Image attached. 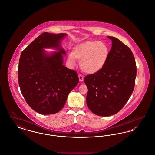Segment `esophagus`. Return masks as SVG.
Returning a JSON list of instances; mask_svg holds the SVG:
<instances>
[{"mask_svg":"<svg viewBox=\"0 0 155 155\" xmlns=\"http://www.w3.org/2000/svg\"><path fill=\"white\" fill-rule=\"evenodd\" d=\"M78 77H79L80 81H82L84 80V76L82 74H79L78 75Z\"/></svg>","mask_w":155,"mask_h":155,"instance_id":"34e87169","label":"esophagus"}]
</instances>
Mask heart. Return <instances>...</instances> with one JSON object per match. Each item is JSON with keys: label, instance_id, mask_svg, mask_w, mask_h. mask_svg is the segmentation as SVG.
Masks as SVG:
<instances>
[{"label": "heart", "instance_id": "1", "mask_svg": "<svg viewBox=\"0 0 155 155\" xmlns=\"http://www.w3.org/2000/svg\"><path fill=\"white\" fill-rule=\"evenodd\" d=\"M109 54V48L106 44L98 41H88L74 47L68 60L74 63V58L81 60V69L85 73L94 74L103 68Z\"/></svg>", "mask_w": 155, "mask_h": 155}]
</instances>
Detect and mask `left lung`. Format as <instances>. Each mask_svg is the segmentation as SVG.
<instances>
[{"instance_id":"left-lung-1","label":"left lung","mask_w":155,"mask_h":155,"mask_svg":"<svg viewBox=\"0 0 155 155\" xmlns=\"http://www.w3.org/2000/svg\"><path fill=\"white\" fill-rule=\"evenodd\" d=\"M108 38L112 46L105 65L84 78L88 107L100 116L113 115L122 109L133 93L137 75L131 50L117 38Z\"/></svg>"}]
</instances>
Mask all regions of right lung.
I'll return each instance as SVG.
<instances>
[{
  "mask_svg": "<svg viewBox=\"0 0 155 155\" xmlns=\"http://www.w3.org/2000/svg\"><path fill=\"white\" fill-rule=\"evenodd\" d=\"M65 36L63 33L44 32L21 54L18 67L20 88L31 108L42 114L61 110L79 82L77 72L63 65L62 54L66 52L59 44ZM45 47H54L59 52L47 55L43 50Z\"/></svg>",
  "mask_w": 155,
  "mask_h": 155,
  "instance_id": "1",
  "label": "right lung"
}]
</instances>
